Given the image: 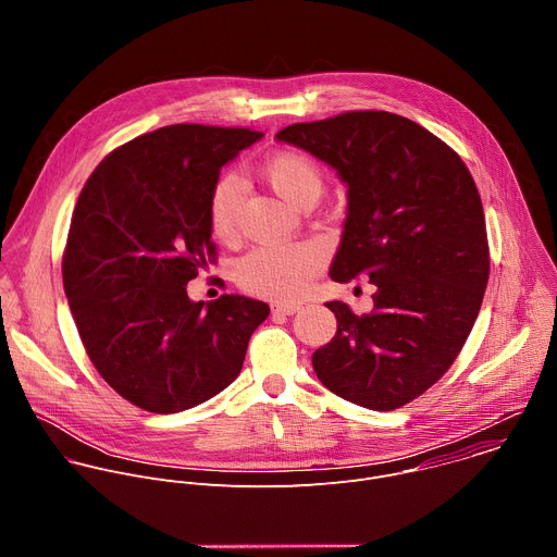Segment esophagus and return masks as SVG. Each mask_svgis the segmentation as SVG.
Listing matches in <instances>:
<instances>
[{
    "label": "esophagus",
    "mask_w": 557,
    "mask_h": 557,
    "mask_svg": "<svg viewBox=\"0 0 557 557\" xmlns=\"http://www.w3.org/2000/svg\"><path fill=\"white\" fill-rule=\"evenodd\" d=\"M297 310H299V304H275V306L271 308L273 317H275V314H293V312H297Z\"/></svg>",
    "instance_id": "esophagus-1"
}]
</instances>
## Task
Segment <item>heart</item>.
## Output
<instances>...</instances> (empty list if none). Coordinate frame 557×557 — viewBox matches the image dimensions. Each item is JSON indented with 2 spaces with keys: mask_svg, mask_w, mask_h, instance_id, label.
Here are the masks:
<instances>
[{
  "mask_svg": "<svg viewBox=\"0 0 557 557\" xmlns=\"http://www.w3.org/2000/svg\"><path fill=\"white\" fill-rule=\"evenodd\" d=\"M260 174L277 196L295 207L317 200L324 189L322 170L295 149L271 153L260 165ZM237 213H240V183L233 176H222L209 194V226L218 240H231L235 235ZM320 267L322 256L308 243L269 245L240 260L237 282L249 293L293 301L306 293Z\"/></svg>",
  "mask_w": 557,
  "mask_h": 557,
  "instance_id": "b5f03b06",
  "label": "heart"
}]
</instances>
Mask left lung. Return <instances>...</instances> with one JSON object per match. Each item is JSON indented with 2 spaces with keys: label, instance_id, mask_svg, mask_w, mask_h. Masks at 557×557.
Segmentation results:
<instances>
[{
  "label": "left lung",
  "instance_id": "obj_1",
  "mask_svg": "<svg viewBox=\"0 0 557 557\" xmlns=\"http://www.w3.org/2000/svg\"><path fill=\"white\" fill-rule=\"evenodd\" d=\"M331 165L348 187V215L331 267L335 282L370 277L374 308L344 301L335 337L312 368L342 399L389 412L454 363L490 280L483 202L460 156L419 123L376 110L277 132Z\"/></svg>",
  "mask_w": 557,
  "mask_h": 557
}]
</instances>
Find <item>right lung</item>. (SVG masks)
Returning <instances> with one entry per match:
<instances>
[{"label":"right lung","mask_w":557,"mask_h":557,"mask_svg":"<svg viewBox=\"0 0 557 557\" xmlns=\"http://www.w3.org/2000/svg\"><path fill=\"white\" fill-rule=\"evenodd\" d=\"M262 138L247 127L178 123L108 153L76 200L63 288L78 337L125 401L174 414L240 374L269 304L191 301L187 282L215 260L209 194L220 170Z\"/></svg>","instance_id":"1"}]
</instances>
